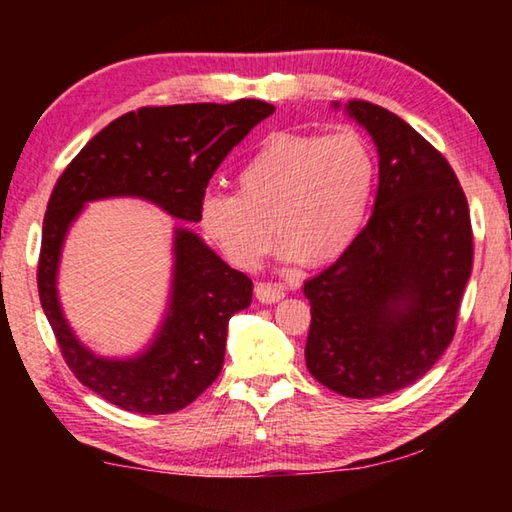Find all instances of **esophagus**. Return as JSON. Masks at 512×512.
<instances>
[{"label":"esophagus","instance_id":"esophagus-1","mask_svg":"<svg viewBox=\"0 0 512 512\" xmlns=\"http://www.w3.org/2000/svg\"><path fill=\"white\" fill-rule=\"evenodd\" d=\"M287 293H284V287L280 284H271V282H259L255 287V298L259 302H266V305H271V302L282 300Z\"/></svg>","mask_w":512,"mask_h":512}]
</instances>
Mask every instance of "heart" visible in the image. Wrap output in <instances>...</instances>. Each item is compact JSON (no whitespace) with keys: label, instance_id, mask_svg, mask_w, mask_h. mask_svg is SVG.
<instances>
[{"label":"heart","instance_id":"b5f03b06","mask_svg":"<svg viewBox=\"0 0 512 512\" xmlns=\"http://www.w3.org/2000/svg\"><path fill=\"white\" fill-rule=\"evenodd\" d=\"M375 160L363 137L280 133L268 137L237 176V196L205 192L198 221L239 268H255L271 241L284 264H332L366 219Z\"/></svg>","mask_w":512,"mask_h":512}]
</instances>
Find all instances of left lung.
Here are the masks:
<instances>
[{"label": "left lung", "instance_id": "1", "mask_svg": "<svg viewBox=\"0 0 512 512\" xmlns=\"http://www.w3.org/2000/svg\"><path fill=\"white\" fill-rule=\"evenodd\" d=\"M343 110L377 146L379 187L348 253L305 282V359L329 391L370 400L415 384L452 343L472 225L456 173L418 131L368 101Z\"/></svg>", "mask_w": 512, "mask_h": 512}]
</instances>
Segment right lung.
Masks as SVG:
<instances>
[{
    "mask_svg": "<svg viewBox=\"0 0 512 512\" xmlns=\"http://www.w3.org/2000/svg\"><path fill=\"white\" fill-rule=\"evenodd\" d=\"M273 112L271 103L257 99L126 112L94 135L58 178L42 221L40 302L67 366L106 402L142 415L192 404L219 377L228 323L250 305L253 282L192 228L177 224L170 300L154 339L131 358H103L75 336L59 305L57 271L68 228L85 204L106 197H140L174 218L198 223V205L214 171Z\"/></svg>",
    "mask_w": 512,
    "mask_h": 512,
    "instance_id": "right-lung-1",
    "label": "right lung"
}]
</instances>
